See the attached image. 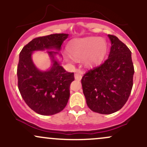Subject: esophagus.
I'll use <instances>...</instances> for the list:
<instances>
[{
    "instance_id": "esophagus-1",
    "label": "esophagus",
    "mask_w": 147,
    "mask_h": 147,
    "mask_svg": "<svg viewBox=\"0 0 147 147\" xmlns=\"http://www.w3.org/2000/svg\"><path fill=\"white\" fill-rule=\"evenodd\" d=\"M83 76V72L82 71H77L75 74V79L76 80H81Z\"/></svg>"
}]
</instances>
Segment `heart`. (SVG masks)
Instances as JSON below:
<instances>
[{
	"instance_id": "1",
	"label": "heart",
	"mask_w": 147,
	"mask_h": 147,
	"mask_svg": "<svg viewBox=\"0 0 147 147\" xmlns=\"http://www.w3.org/2000/svg\"><path fill=\"white\" fill-rule=\"evenodd\" d=\"M68 51L75 59L84 58L87 66H92L102 59L106 50V43L102 38L91 36L78 38L69 43Z\"/></svg>"
}]
</instances>
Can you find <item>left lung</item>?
I'll return each instance as SVG.
<instances>
[{"label":"left lung","mask_w":147,"mask_h":147,"mask_svg":"<svg viewBox=\"0 0 147 147\" xmlns=\"http://www.w3.org/2000/svg\"><path fill=\"white\" fill-rule=\"evenodd\" d=\"M108 36L111 47L107 59L88 70L82 79L89 109L105 115L120 110L126 104L132 90L134 75L131 50L117 36Z\"/></svg>","instance_id":"obj_1"}]
</instances>
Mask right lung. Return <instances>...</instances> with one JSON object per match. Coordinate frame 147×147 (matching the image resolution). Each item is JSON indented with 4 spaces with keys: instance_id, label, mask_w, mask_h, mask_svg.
Returning a JSON list of instances; mask_svg holds the SVG:
<instances>
[{
    "instance_id": "add662e5",
    "label": "right lung",
    "mask_w": 147,
    "mask_h": 147,
    "mask_svg": "<svg viewBox=\"0 0 147 147\" xmlns=\"http://www.w3.org/2000/svg\"><path fill=\"white\" fill-rule=\"evenodd\" d=\"M68 34H54L34 38L23 47L19 54L17 67L20 93L32 110L42 115H52L61 111L70 97V86L75 80L73 72L61 65L57 55ZM52 61L49 70L42 71L33 63L31 55L35 51H44Z\"/></svg>"
}]
</instances>
